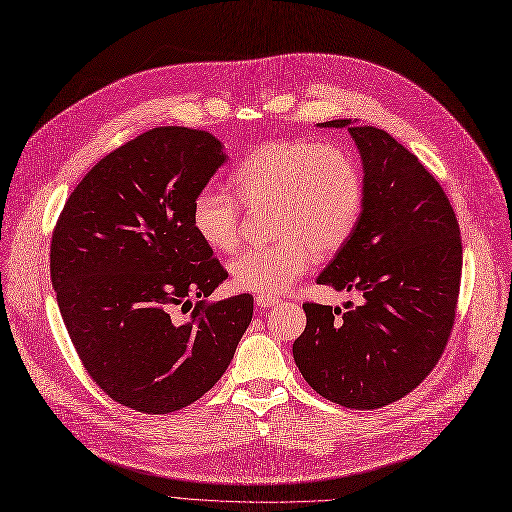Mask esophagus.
Instances as JSON below:
<instances>
[{
    "label": "esophagus",
    "mask_w": 512,
    "mask_h": 512,
    "mask_svg": "<svg viewBox=\"0 0 512 512\" xmlns=\"http://www.w3.org/2000/svg\"><path fill=\"white\" fill-rule=\"evenodd\" d=\"M255 303H257V307L267 309V307H276L280 303V299L278 297H270V294H257Z\"/></svg>",
    "instance_id": "1"
}]
</instances>
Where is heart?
Wrapping results in <instances>:
<instances>
[{
    "label": "heart",
    "mask_w": 512,
    "mask_h": 512,
    "mask_svg": "<svg viewBox=\"0 0 512 512\" xmlns=\"http://www.w3.org/2000/svg\"><path fill=\"white\" fill-rule=\"evenodd\" d=\"M234 196L220 186L199 188L191 224L213 251L232 253L242 236V205L272 207L278 240L240 253L230 274L240 290L286 292L321 255L336 253L357 230L365 191L355 157L340 145L278 139L257 145L230 176Z\"/></svg>",
    "instance_id": "heart-1"
}]
</instances>
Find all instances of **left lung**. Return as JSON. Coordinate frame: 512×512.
<instances>
[{"label": "left lung", "mask_w": 512, "mask_h": 512, "mask_svg": "<svg viewBox=\"0 0 512 512\" xmlns=\"http://www.w3.org/2000/svg\"><path fill=\"white\" fill-rule=\"evenodd\" d=\"M346 126L363 159L357 230L317 284L359 290L363 303H305L292 355L307 384L348 409H380L413 392L440 361L459 303L463 242L440 182L386 130Z\"/></svg>", "instance_id": "1"}]
</instances>
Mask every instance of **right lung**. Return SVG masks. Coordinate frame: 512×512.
<instances>
[{"mask_svg": "<svg viewBox=\"0 0 512 512\" xmlns=\"http://www.w3.org/2000/svg\"><path fill=\"white\" fill-rule=\"evenodd\" d=\"M224 161L207 130L151 128L91 168L53 228L51 284L76 355L139 413L193 405L251 324V294L207 301L228 272L191 224L193 197Z\"/></svg>", "mask_w": 512, "mask_h": 512, "instance_id": "add662e5", "label": "right lung"}]
</instances>
